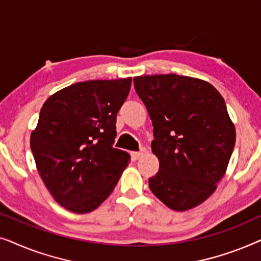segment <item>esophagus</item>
<instances>
[{
    "label": "esophagus",
    "instance_id": "34e87169",
    "mask_svg": "<svg viewBox=\"0 0 261 261\" xmlns=\"http://www.w3.org/2000/svg\"><path fill=\"white\" fill-rule=\"evenodd\" d=\"M145 153H146V148L142 147L139 152H133V153H132V158H133L134 160H138V159H140L141 156L145 154Z\"/></svg>",
    "mask_w": 261,
    "mask_h": 261
}]
</instances>
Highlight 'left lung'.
<instances>
[{"label": "left lung", "mask_w": 261, "mask_h": 261, "mask_svg": "<svg viewBox=\"0 0 261 261\" xmlns=\"http://www.w3.org/2000/svg\"><path fill=\"white\" fill-rule=\"evenodd\" d=\"M134 88L152 120L159 160L149 189L170 209L195 208L216 190L234 149L223 97L208 82L174 73L134 77Z\"/></svg>", "instance_id": "8db88e82"}]
</instances>
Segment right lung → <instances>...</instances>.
<instances>
[{"label":"right lung","instance_id":"right-lung-1","mask_svg":"<svg viewBox=\"0 0 261 261\" xmlns=\"http://www.w3.org/2000/svg\"><path fill=\"white\" fill-rule=\"evenodd\" d=\"M132 78L71 84L46 99L31 149L45 187L55 201L76 214L102 204L129 163L114 148L116 115Z\"/></svg>","mask_w":261,"mask_h":261}]
</instances>
